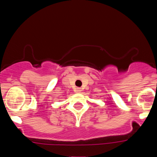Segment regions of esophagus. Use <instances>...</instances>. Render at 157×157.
I'll return each mask as SVG.
<instances>
[{
	"label": "esophagus",
	"mask_w": 157,
	"mask_h": 157,
	"mask_svg": "<svg viewBox=\"0 0 157 157\" xmlns=\"http://www.w3.org/2000/svg\"><path fill=\"white\" fill-rule=\"evenodd\" d=\"M75 93H80L81 89H80V88H77V89H75Z\"/></svg>",
	"instance_id": "1"
}]
</instances>
